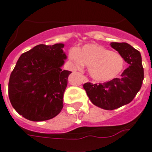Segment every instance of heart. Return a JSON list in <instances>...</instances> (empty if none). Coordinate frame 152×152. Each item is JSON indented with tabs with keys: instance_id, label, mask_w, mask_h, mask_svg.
Listing matches in <instances>:
<instances>
[{
	"instance_id": "obj_1",
	"label": "heart",
	"mask_w": 152,
	"mask_h": 152,
	"mask_svg": "<svg viewBox=\"0 0 152 152\" xmlns=\"http://www.w3.org/2000/svg\"><path fill=\"white\" fill-rule=\"evenodd\" d=\"M69 59L78 69L83 64L89 67L91 76L98 81L113 80L121 73L125 65V60L120 53L97 44H87L77 50H72Z\"/></svg>"
}]
</instances>
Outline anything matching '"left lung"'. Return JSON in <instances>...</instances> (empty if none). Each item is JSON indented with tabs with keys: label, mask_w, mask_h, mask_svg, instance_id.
I'll return each instance as SVG.
<instances>
[{
	"label": "left lung",
	"mask_w": 152,
	"mask_h": 152,
	"mask_svg": "<svg viewBox=\"0 0 152 152\" xmlns=\"http://www.w3.org/2000/svg\"><path fill=\"white\" fill-rule=\"evenodd\" d=\"M110 45L129 66L123 72L120 78L103 83L88 82L83 84L92 103L107 110H113L132 102L144 81V68L139 51L126 42H111Z\"/></svg>",
	"instance_id": "1"
}]
</instances>
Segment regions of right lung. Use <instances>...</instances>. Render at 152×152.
Returning <instances> with one entry per match:
<instances>
[{
    "label": "right lung",
    "mask_w": 152,
    "mask_h": 152,
    "mask_svg": "<svg viewBox=\"0 0 152 152\" xmlns=\"http://www.w3.org/2000/svg\"><path fill=\"white\" fill-rule=\"evenodd\" d=\"M64 44H40L23 53L8 82V97L13 108L26 119H52L63 108V97L72 72L62 70L66 55Z\"/></svg>",
    "instance_id": "obj_1"
}]
</instances>
